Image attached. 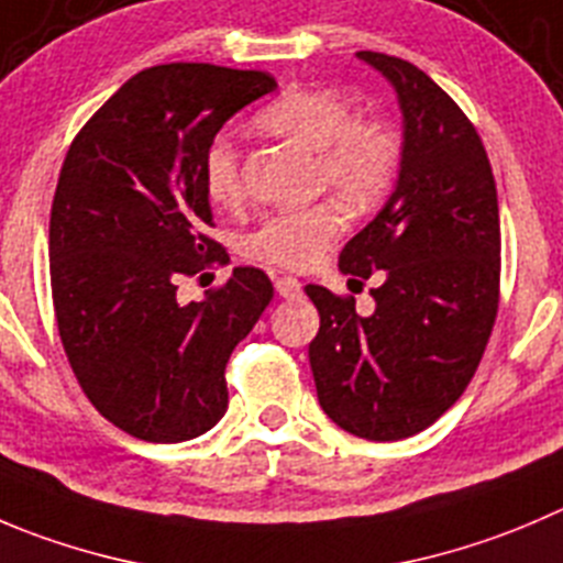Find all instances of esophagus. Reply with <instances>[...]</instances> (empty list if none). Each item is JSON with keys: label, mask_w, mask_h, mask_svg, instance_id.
<instances>
[{"label": "esophagus", "mask_w": 563, "mask_h": 563, "mask_svg": "<svg viewBox=\"0 0 563 563\" xmlns=\"http://www.w3.org/2000/svg\"><path fill=\"white\" fill-rule=\"evenodd\" d=\"M276 292L282 298H301L303 285L296 276H278L276 278Z\"/></svg>", "instance_id": "esophagus-1"}]
</instances>
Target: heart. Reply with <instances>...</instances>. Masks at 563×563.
<instances>
[{"instance_id":"b5f03b06","label":"heart","mask_w":563,"mask_h":563,"mask_svg":"<svg viewBox=\"0 0 563 563\" xmlns=\"http://www.w3.org/2000/svg\"><path fill=\"white\" fill-rule=\"evenodd\" d=\"M256 126L318 154V179L356 210L378 205L400 165V141L382 118L351 115L345 96L329 88H290L256 115ZM205 190L218 207L243 201L238 154L227 141L205 152ZM345 207L336 201L278 212L243 240L245 254L278 267L314 265L345 229Z\"/></svg>"}]
</instances>
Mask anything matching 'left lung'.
I'll return each mask as SVG.
<instances>
[{
    "label": "left lung",
    "mask_w": 563,
    "mask_h": 563,
    "mask_svg": "<svg viewBox=\"0 0 563 563\" xmlns=\"http://www.w3.org/2000/svg\"><path fill=\"white\" fill-rule=\"evenodd\" d=\"M356 57L398 93L404 152L389 201L340 254L347 276H382L376 309L358 314L353 296L307 285L320 312L309 365L336 426L395 442L437 422L478 371L500 303V212L462 107L409 60Z\"/></svg>",
    "instance_id": "left-lung-1"
}]
</instances>
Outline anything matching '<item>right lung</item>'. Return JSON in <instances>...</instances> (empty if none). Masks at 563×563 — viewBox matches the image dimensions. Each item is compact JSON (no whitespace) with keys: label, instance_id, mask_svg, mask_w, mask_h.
I'll return each mask as SVG.
<instances>
[{"label":"right lung","instance_id":"1","mask_svg":"<svg viewBox=\"0 0 563 563\" xmlns=\"http://www.w3.org/2000/svg\"><path fill=\"white\" fill-rule=\"evenodd\" d=\"M265 71L168 63L135 74L74 137L49 221L57 331L101 417L146 442L210 431L229 406L227 362L273 298L260 267H234L205 301L181 276L227 251L207 238L205 152Z\"/></svg>","mask_w":563,"mask_h":563}]
</instances>
